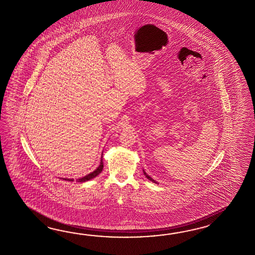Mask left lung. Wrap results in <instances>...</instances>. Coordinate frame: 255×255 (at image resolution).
Masks as SVG:
<instances>
[{
	"mask_svg": "<svg viewBox=\"0 0 255 255\" xmlns=\"http://www.w3.org/2000/svg\"><path fill=\"white\" fill-rule=\"evenodd\" d=\"M143 174H144V175H145V176H146V177H147V178H148V179H149V180H150V181H151V182L157 183L156 181H155V180H154V179H152V178H151V177H150V176H148V175H147V174H146V172H145V171H144V170H143Z\"/></svg>",
	"mask_w": 255,
	"mask_h": 255,
	"instance_id": "left-lung-1",
	"label": "left lung"
}]
</instances>
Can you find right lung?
<instances>
[{
  "label": "right lung",
  "instance_id": "obj_1",
  "mask_svg": "<svg viewBox=\"0 0 255 255\" xmlns=\"http://www.w3.org/2000/svg\"><path fill=\"white\" fill-rule=\"evenodd\" d=\"M102 158H103V157H102ZM103 169H104V163H103V159H102V160H101V163H100V165H99L96 169L94 170L92 173L88 174L87 176L78 178V179H77V182L83 183L86 182V181H89V180H91L92 178H94V177H96V176H98L99 174L103 171ZM62 179L66 180V181H71V182L74 181V178H65V177H62Z\"/></svg>",
  "mask_w": 255,
  "mask_h": 255
}]
</instances>
